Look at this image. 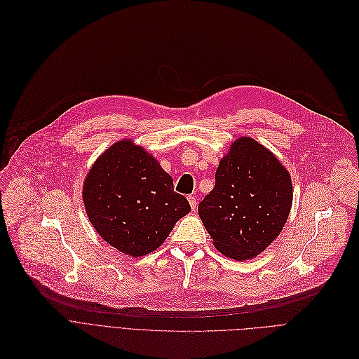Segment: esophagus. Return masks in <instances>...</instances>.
I'll list each match as a JSON object with an SVG mask.
<instances>
[{
	"mask_svg": "<svg viewBox=\"0 0 359 359\" xmlns=\"http://www.w3.org/2000/svg\"><path fill=\"white\" fill-rule=\"evenodd\" d=\"M187 200H189V203H190V206H191V209H193V210H196V206H197V201H196V197H194V196H189V197H187Z\"/></svg>",
	"mask_w": 359,
	"mask_h": 359,
	"instance_id": "esophagus-1",
	"label": "esophagus"
}]
</instances>
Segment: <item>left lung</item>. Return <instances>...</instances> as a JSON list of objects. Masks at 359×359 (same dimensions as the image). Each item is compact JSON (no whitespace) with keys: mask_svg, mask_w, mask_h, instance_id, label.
Instances as JSON below:
<instances>
[{"mask_svg":"<svg viewBox=\"0 0 359 359\" xmlns=\"http://www.w3.org/2000/svg\"><path fill=\"white\" fill-rule=\"evenodd\" d=\"M215 181L198 204L213 245L238 262L255 257L286 224L294 198L291 174L267 147L243 135L220 159Z\"/></svg>","mask_w":359,"mask_h":359,"instance_id":"left-lung-1","label":"left lung"}]
</instances>
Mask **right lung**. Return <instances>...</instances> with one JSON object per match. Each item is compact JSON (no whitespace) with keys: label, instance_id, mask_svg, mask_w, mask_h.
Segmentation results:
<instances>
[{"label":"right lung","instance_id":"obj_1","mask_svg":"<svg viewBox=\"0 0 359 359\" xmlns=\"http://www.w3.org/2000/svg\"><path fill=\"white\" fill-rule=\"evenodd\" d=\"M81 196L100 238L131 257L159 248L191 210L159 161L131 139L114 143L95 161Z\"/></svg>","mask_w":359,"mask_h":359}]
</instances>
